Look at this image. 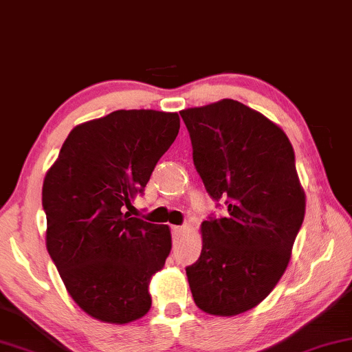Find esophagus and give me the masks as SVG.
<instances>
[{"label":"esophagus","mask_w":352,"mask_h":352,"mask_svg":"<svg viewBox=\"0 0 352 352\" xmlns=\"http://www.w3.org/2000/svg\"><path fill=\"white\" fill-rule=\"evenodd\" d=\"M185 232V228L184 227H177V225H173L172 227V235H173V241L177 240V238H179L182 233Z\"/></svg>","instance_id":"esophagus-1"}]
</instances>
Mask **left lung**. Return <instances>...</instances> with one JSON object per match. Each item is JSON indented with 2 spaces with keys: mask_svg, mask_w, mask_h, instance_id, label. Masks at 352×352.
<instances>
[{
  "mask_svg": "<svg viewBox=\"0 0 352 352\" xmlns=\"http://www.w3.org/2000/svg\"><path fill=\"white\" fill-rule=\"evenodd\" d=\"M196 170L227 217L201 223L203 250L186 267L201 311L233 317L269 296L292 259L306 212L287 133L235 100L180 111Z\"/></svg>",
  "mask_w": 352,
  "mask_h": 352,
  "instance_id": "left-lung-1",
  "label": "left lung"
}]
</instances>
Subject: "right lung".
Listing matches in <instances>:
<instances>
[{"label": "right lung", "instance_id": "right-lung-1", "mask_svg": "<svg viewBox=\"0 0 352 352\" xmlns=\"http://www.w3.org/2000/svg\"><path fill=\"white\" fill-rule=\"evenodd\" d=\"M179 130L177 112L114 111L70 130L46 172V250L70 298L96 320L124 325L151 309L149 282L170 252V228L124 210Z\"/></svg>", "mask_w": 352, "mask_h": 352}]
</instances>
